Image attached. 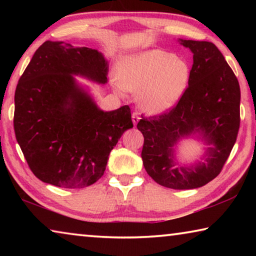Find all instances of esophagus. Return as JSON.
I'll use <instances>...</instances> for the list:
<instances>
[{
  "label": "esophagus",
  "mask_w": 256,
  "mask_h": 256,
  "mask_svg": "<svg viewBox=\"0 0 256 256\" xmlns=\"http://www.w3.org/2000/svg\"><path fill=\"white\" fill-rule=\"evenodd\" d=\"M138 120H140V116H138V114L136 112H134L132 114V122L134 125H136Z\"/></svg>",
  "instance_id": "esophagus-1"
}]
</instances>
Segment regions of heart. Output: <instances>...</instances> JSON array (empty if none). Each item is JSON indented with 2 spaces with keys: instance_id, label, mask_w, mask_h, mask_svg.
Wrapping results in <instances>:
<instances>
[{
  "instance_id": "b5f03b06",
  "label": "heart",
  "mask_w": 256,
  "mask_h": 256,
  "mask_svg": "<svg viewBox=\"0 0 256 256\" xmlns=\"http://www.w3.org/2000/svg\"><path fill=\"white\" fill-rule=\"evenodd\" d=\"M190 68L177 56L162 50H150L128 56L118 66L116 92L138 94L140 106L151 114L170 110L188 88Z\"/></svg>"
}]
</instances>
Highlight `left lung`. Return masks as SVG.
Returning <instances> with one entry per match:
<instances>
[{
	"mask_svg": "<svg viewBox=\"0 0 256 256\" xmlns=\"http://www.w3.org/2000/svg\"><path fill=\"white\" fill-rule=\"evenodd\" d=\"M180 42L193 53L188 86L170 110L142 116L136 128L144 138L141 157L151 178L164 188L190 190L216 178L230 154L240 124V89L214 44ZM194 134L210 146L205 162L180 166L174 159V146L180 138Z\"/></svg>",
	"mask_w": 256,
	"mask_h": 256,
	"instance_id": "obj_1",
	"label": "left lung"
}]
</instances>
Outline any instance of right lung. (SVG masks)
<instances>
[{
    "label": "right lung",
    "instance_id": "right-lung-1",
    "mask_svg": "<svg viewBox=\"0 0 256 256\" xmlns=\"http://www.w3.org/2000/svg\"><path fill=\"white\" fill-rule=\"evenodd\" d=\"M107 73L97 50L47 40L34 52L16 89L14 125L29 168L44 183H96L112 149L133 128L128 105L102 110L73 76L105 84Z\"/></svg>",
    "mask_w": 256,
    "mask_h": 256
}]
</instances>
